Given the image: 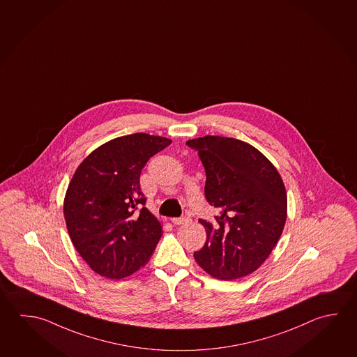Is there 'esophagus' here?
I'll return each mask as SVG.
<instances>
[{
  "mask_svg": "<svg viewBox=\"0 0 357 357\" xmlns=\"http://www.w3.org/2000/svg\"><path fill=\"white\" fill-rule=\"evenodd\" d=\"M188 220V218H186V216H182V218H174V219H171L172 224H175V225H181V224H185Z\"/></svg>",
  "mask_w": 357,
  "mask_h": 357,
  "instance_id": "obj_1",
  "label": "esophagus"
}]
</instances>
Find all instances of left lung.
I'll return each instance as SVG.
<instances>
[{
    "instance_id": "8db88e82",
    "label": "left lung",
    "mask_w": 357,
    "mask_h": 357,
    "mask_svg": "<svg viewBox=\"0 0 357 357\" xmlns=\"http://www.w3.org/2000/svg\"><path fill=\"white\" fill-rule=\"evenodd\" d=\"M206 172L205 196L219 210L196 263L211 277L233 280L259 268L278 243L287 220V192L277 169L249 143L205 136L188 139Z\"/></svg>"
}]
</instances>
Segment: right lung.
<instances>
[{
    "mask_svg": "<svg viewBox=\"0 0 357 357\" xmlns=\"http://www.w3.org/2000/svg\"><path fill=\"white\" fill-rule=\"evenodd\" d=\"M166 137L135 133L104 143L79 165L64 199L73 245L91 271L109 279L130 277L146 266L162 225L144 208L139 176Z\"/></svg>",
    "mask_w": 357,
    "mask_h": 357,
    "instance_id": "right-lung-1",
    "label": "right lung"
}]
</instances>
